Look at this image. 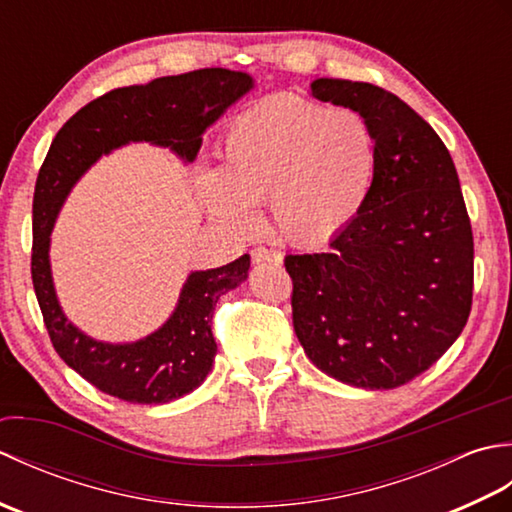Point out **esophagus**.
Masks as SVG:
<instances>
[{
	"instance_id": "1",
	"label": "esophagus",
	"mask_w": 512,
	"mask_h": 512,
	"mask_svg": "<svg viewBox=\"0 0 512 512\" xmlns=\"http://www.w3.org/2000/svg\"><path fill=\"white\" fill-rule=\"evenodd\" d=\"M250 257H253V262H281V255L277 253V250H270L266 246H259V248H253V253H250Z\"/></svg>"
}]
</instances>
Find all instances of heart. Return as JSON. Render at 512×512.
<instances>
[{
  "instance_id": "b5f03b06",
  "label": "heart",
  "mask_w": 512,
  "mask_h": 512,
  "mask_svg": "<svg viewBox=\"0 0 512 512\" xmlns=\"http://www.w3.org/2000/svg\"><path fill=\"white\" fill-rule=\"evenodd\" d=\"M376 145L367 123L299 96H277L242 114L220 147V169L200 176L217 222L255 231L250 206L268 202L275 231L312 246L350 224L372 189Z\"/></svg>"
}]
</instances>
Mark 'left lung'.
Listing matches in <instances>:
<instances>
[{"instance_id":"8db88e82","label":"left lung","mask_w":512,"mask_h":512,"mask_svg":"<svg viewBox=\"0 0 512 512\" xmlns=\"http://www.w3.org/2000/svg\"><path fill=\"white\" fill-rule=\"evenodd\" d=\"M376 145L363 209L323 253L286 255L292 325L310 361L345 385L394 389L438 361L473 303V231L458 171L433 127L378 85L312 81Z\"/></svg>"}]
</instances>
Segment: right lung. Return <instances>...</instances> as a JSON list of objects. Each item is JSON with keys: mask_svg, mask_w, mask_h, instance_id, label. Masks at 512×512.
<instances>
[{"mask_svg": "<svg viewBox=\"0 0 512 512\" xmlns=\"http://www.w3.org/2000/svg\"><path fill=\"white\" fill-rule=\"evenodd\" d=\"M250 88L248 74L224 68L162 76L90 101L52 140L32 200V286L54 350L103 394L134 405H160L200 387L217 352L211 332L215 303L246 279L250 257L191 273L169 321L143 341H94L65 319L50 277V231L65 195L103 154L132 140L171 147L191 162L204 129Z\"/></svg>", "mask_w": 512, "mask_h": 512, "instance_id": "add662e5", "label": "right lung"}]
</instances>
